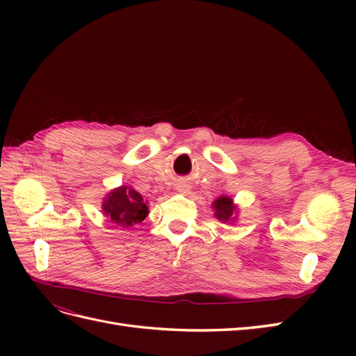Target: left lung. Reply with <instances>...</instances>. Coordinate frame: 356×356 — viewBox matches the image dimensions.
Returning <instances> with one entry per match:
<instances>
[{
	"label": "left lung",
	"mask_w": 356,
	"mask_h": 356,
	"mask_svg": "<svg viewBox=\"0 0 356 356\" xmlns=\"http://www.w3.org/2000/svg\"><path fill=\"white\" fill-rule=\"evenodd\" d=\"M213 209H215V217L221 221H227L234 211V207L232 203L230 197H218L213 202Z\"/></svg>",
	"instance_id": "left-lung-1"
}]
</instances>
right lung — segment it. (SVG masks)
<instances>
[{
  "label": "right lung",
  "instance_id": "obj_1",
  "mask_svg": "<svg viewBox=\"0 0 356 356\" xmlns=\"http://www.w3.org/2000/svg\"><path fill=\"white\" fill-rule=\"evenodd\" d=\"M102 208L106 217L122 227L141 222L148 213L143 196L131 187H120L111 191Z\"/></svg>",
  "mask_w": 356,
  "mask_h": 356
}]
</instances>
